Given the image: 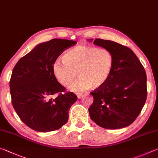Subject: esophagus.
Wrapping results in <instances>:
<instances>
[{"instance_id":"obj_1","label":"esophagus","mask_w":158,"mask_h":158,"mask_svg":"<svg viewBox=\"0 0 158 158\" xmlns=\"http://www.w3.org/2000/svg\"><path fill=\"white\" fill-rule=\"evenodd\" d=\"M76 95H77V98H81L82 96H83V94H82V93H77Z\"/></svg>"}]
</instances>
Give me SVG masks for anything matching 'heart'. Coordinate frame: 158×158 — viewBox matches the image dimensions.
Wrapping results in <instances>:
<instances>
[{
	"instance_id": "obj_1",
	"label": "heart",
	"mask_w": 158,
	"mask_h": 158,
	"mask_svg": "<svg viewBox=\"0 0 158 158\" xmlns=\"http://www.w3.org/2000/svg\"><path fill=\"white\" fill-rule=\"evenodd\" d=\"M113 66L114 57L109 50L79 45L66 51L62 62L53 64L52 71L55 79L64 87H71L78 75L80 77L73 87L75 91L97 89L106 83Z\"/></svg>"
}]
</instances>
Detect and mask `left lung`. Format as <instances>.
<instances>
[{"instance_id": "left-lung-1", "label": "left lung", "mask_w": 158, "mask_h": 158, "mask_svg": "<svg viewBox=\"0 0 158 158\" xmlns=\"http://www.w3.org/2000/svg\"><path fill=\"white\" fill-rule=\"evenodd\" d=\"M94 44L112 52L114 66L106 83L90 93L94 98L89 108L91 119L106 129L128 126L139 116L146 100L144 68L128 47L101 39H96Z\"/></svg>"}]
</instances>
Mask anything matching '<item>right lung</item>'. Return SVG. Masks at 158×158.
<instances>
[{"mask_svg":"<svg viewBox=\"0 0 158 158\" xmlns=\"http://www.w3.org/2000/svg\"><path fill=\"white\" fill-rule=\"evenodd\" d=\"M76 41L53 39L38 44L21 57L10 81L12 103L21 120L37 132L60 129L69 119L76 95L66 92L52 74L57 57Z\"/></svg>","mask_w":158,"mask_h":158,"instance_id":"right-lung-1","label":"right lung"}]
</instances>
